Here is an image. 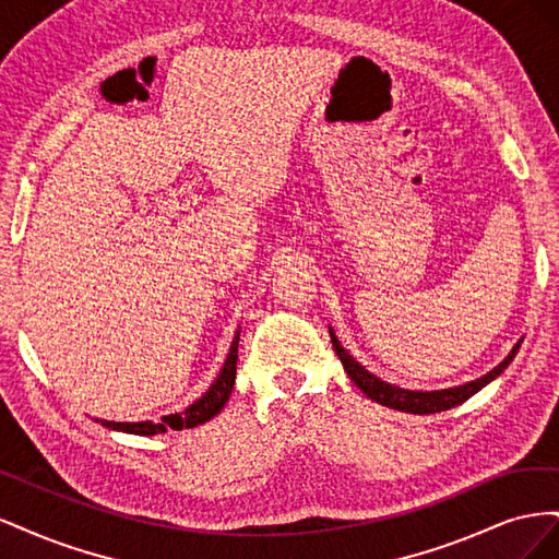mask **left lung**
<instances>
[{"mask_svg":"<svg viewBox=\"0 0 559 559\" xmlns=\"http://www.w3.org/2000/svg\"><path fill=\"white\" fill-rule=\"evenodd\" d=\"M331 343H333V349L337 357H341L347 376L352 378V382L357 384L361 392L376 403H382L386 405V408H394V411H403V413H413V415H429V413H441V411H450L454 408V405L464 403L466 399H471L476 392H480V389L492 382L499 373H503V368L509 366L515 357V352L520 349V343L511 349L509 357H506L495 370H489L487 376L473 380V382H466L462 386H452V389H441V392H411V389H401V386H394V384H386L382 382L380 378H376L373 373H368V370L364 366H359L357 361H354L347 349H343V345L337 343V337L333 335L331 331Z\"/></svg>","mask_w":559,"mask_h":559,"instance_id":"obj_1","label":"left lung"}]
</instances>
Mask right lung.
Masks as SVG:
<instances>
[{
	"label": "right lung",
	"mask_w": 559,
	"mask_h": 559,
	"mask_svg": "<svg viewBox=\"0 0 559 559\" xmlns=\"http://www.w3.org/2000/svg\"><path fill=\"white\" fill-rule=\"evenodd\" d=\"M238 343H240V331L235 333L230 352L226 357V364L222 368V373L214 380L210 386V392L198 399L193 405H189L183 413L175 415H165L160 421H107L103 419V427L114 429V431H126V433H138V436H156L165 431H181V429H193L198 425H205L214 415L222 413L226 401L230 399L233 384H235V370H238Z\"/></svg>",
	"instance_id": "1"
}]
</instances>
